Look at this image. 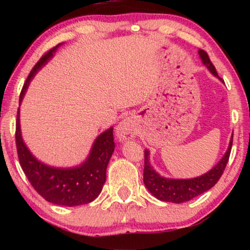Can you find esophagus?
<instances>
[{
	"label": "esophagus",
	"mask_w": 250,
	"mask_h": 250,
	"mask_svg": "<svg viewBox=\"0 0 250 250\" xmlns=\"http://www.w3.org/2000/svg\"><path fill=\"white\" fill-rule=\"evenodd\" d=\"M117 137L119 140H128L132 139L135 135V126L132 120L128 119L122 120L117 126Z\"/></svg>",
	"instance_id": "esophagus-1"
}]
</instances>
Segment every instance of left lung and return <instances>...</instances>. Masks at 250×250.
Wrapping results in <instances>:
<instances>
[{"label":"left lung","mask_w":250,"mask_h":250,"mask_svg":"<svg viewBox=\"0 0 250 250\" xmlns=\"http://www.w3.org/2000/svg\"><path fill=\"white\" fill-rule=\"evenodd\" d=\"M198 54H200L202 58V62L207 66V68L209 69L210 73L218 77L216 68H215L213 62H210L208 55H207L205 50L200 49L198 50ZM219 79L222 80V78ZM231 146L232 137L230 139L229 146H228L225 155L217 163V166H215L209 172L205 173L204 175L188 180H172L160 176L150 166L149 151L146 150L143 182H145L146 188L160 201L172 203H184L191 201L192 198L208 191L221 179L224 170H225L227 166L228 160H229Z\"/></svg>","instance_id":"1"}]
</instances>
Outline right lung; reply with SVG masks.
<instances>
[{
    "instance_id": "add662e5",
    "label": "right lung",
    "mask_w": 250,
    "mask_h": 250,
    "mask_svg": "<svg viewBox=\"0 0 250 250\" xmlns=\"http://www.w3.org/2000/svg\"><path fill=\"white\" fill-rule=\"evenodd\" d=\"M58 46L59 44L46 52L33 67L21 91L20 104L34 75L53 57V53ZM15 141L22 170L35 191L47 202L62 206H78L88 204L100 194L105 182V170L115 150L112 128L96 139L88 159L80 167L73 168L50 167L34 158L21 135L20 108L16 119Z\"/></svg>"
}]
</instances>
